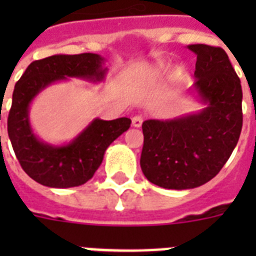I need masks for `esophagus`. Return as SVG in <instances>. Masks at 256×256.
<instances>
[{
  "label": "esophagus",
  "mask_w": 256,
  "mask_h": 256,
  "mask_svg": "<svg viewBox=\"0 0 256 256\" xmlns=\"http://www.w3.org/2000/svg\"><path fill=\"white\" fill-rule=\"evenodd\" d=\"M132 126H134V128H140V126H142V124H144V116H132Z\"/></svg>",
  "instance_id": "1"
}]
</instances>
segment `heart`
Returning <instances> with one entry per match:
<instances>
[{
    "mask_svg": "<svg viewBox=\"0 0 256 256\" xmlns=\"http://www.w3.org/2000/svg\"><path fill=\"white\" fill-rule=\"evenodd\" d=\"M164 74H166V68H164V64H158V65L152 68L150 77H152V81H158L160 78H164Z\"/></svg>",
    "mask_w": 256,
    "mask_h": 256,
    "instance_id": "1",
    "label": "heart"
}]
</instances>
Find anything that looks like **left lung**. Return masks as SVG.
I'll list each match as a JSON object with an SVG mask.
<instances>
[{
    "instance_id": "obj_1",
    "label": "left lung",
    "mask_w": 256,
    "mask_h": 256,
    "mask_svg": "<svg viewBox=\"0 0 256 256\" xmlns=\"http://www.w3.org/2000/svg\"><path fill=\"white\" fill-rule=\"evenodd\" d=\"M196 56L192 92L204 108L168 120L142 124L140 168L152 183L171 190L195 188L224 166L242 132V86L222 48L188 45Z\"/></svg>"
}]
</instances>
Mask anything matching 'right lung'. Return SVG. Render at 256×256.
Returning <instances> with one entry per match:
<instances>
[{
    "label": "right lung",
    "instance_id": "1",
    "mask_svg": "<svg viewBox=\"0 0 256 256\" xmlns=\"http://www.w3.org/2000/svg\"><path fill=\"white\" fill-rule=\"evenodd\" d=\"M104 62L100 54H56L32 62L14 86L8 134L21 168L36 182L57 188L81 186L98 170L106 148L130 128L132 120L126 116L96 118L72 142L61 146L46 144L32 128L30 104L44 88L68 78L104 81L108 72Z\"/></svg>",
    "mask_w": 256,
    "mask_h": 256
}]
</instances>
